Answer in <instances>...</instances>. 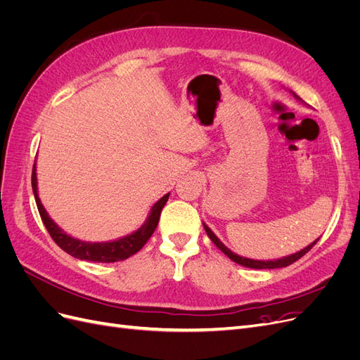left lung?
I'll list each match as a JSON object with an SVG mask.
<instances>
[{
	"label": "left lung",
	"mask_w": 360,
	"mask_h": 360,
	"mask_svg": "<svg viewBox=\"0 0 360 360\" xmlns=\"http://www.w3.org/2000/svg\"><path fill=\"white\" fill-rule=\"evenodd\" d=\"M296 96V94H294ZM297 97V96H296ZM299 99V97H297ZM204 225V230H205V233H207V236L210 237V240L219 248L222 252L226 255V257H230V259H233L234 263H237V264H242V266H245V267H250V269H279V267H287V266H290V264H292V263H296V261L299 259V258H302L304 254L308 252V250H311L312 249V246L319 242V238L315 242H312L311 245H308L307 248H303L302 250H299V252H296V254H291V255H288V257H284V258H279V259H269V261H263V259H250V258H245V257H240V255H237V254H234L233 250H230L228 249L219 238H217L216 236H214V233L210 230L209 226H207L205 224H202Z\"/></svg>",
	"instance_id": "8db88e82"
}]
</instances>
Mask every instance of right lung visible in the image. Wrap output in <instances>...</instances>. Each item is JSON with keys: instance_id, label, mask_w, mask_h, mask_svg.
Returning <instances> with one entry per match:
<instances>
[{"instance_id": "1", "label": "right lung", "mask_w": 360, "mask_h": 360, "mask_svg": "<svg viewBox=\"0 0 360 360\" xmlns=\"http://www.w3.org/2000/svg\"><path fill=\"white\" fill-rule=\"evenodd\" d=\"M31 186L32 192H34V198L37 209L40 213V217L43 224H45L48 233L51 234L52 240L56 242L64 252H68L69 255L79 258V259H86V261H94V263H115V261H123L129 257H132L136 254L138 250L143 248L151 234L155 233L156 226L159 224V217L160 212L163 209V205L167 204L169 193L163 195V197L151 207L150 214L147 217V221L144 225L138 228V230L132 234L124 236L122 238H117V240L112 242H82L79 238H75L69 236L68 233H64L61 228L53 222L48 212L43 207L40 198H39V192H37V176H36V163L32 165V174H31Z\"/></svg>"}]
</instances>
